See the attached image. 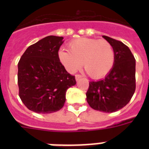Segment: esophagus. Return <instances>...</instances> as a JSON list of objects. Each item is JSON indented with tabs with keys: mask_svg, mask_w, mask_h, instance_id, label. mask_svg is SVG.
I'll use <instances>...</instances> for the list:
<instances>
[{
	"mask_svg": "<svg viewBox=\"0 0 149 149\" xmlns=\"http://www.w3.org/2000/svg\"><path fill=\"white\" fill-rule=\"evenodd\" d=\"M75 77H76V80H77V81H78V80H79V79H81L82 76H81V75L77 74L76 76H75Z\"/></svg>",
	"mask_w": 149,
	"mask_h": 149,
	"instance_id": "1",
	"label": "esophagus"
}]
</instances>
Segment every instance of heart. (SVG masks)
I'll use <instances>...</instances> for the list:
<instances>
[{
	"instance_id": "heart-1",
	"label": "heart",
	"mask_w": 149,
	"mask_h": 149,
	"mask_svg": "<svg viewBox=\"0 0 149 149\" xmlns=\"http://www.w3.org/2000/svg\"><path fill=\"white\" fill-rule=\"evenodd\" d=\"M69 52L60 49L58 58L70 72H75L82 63L89 76L100 79L111 72L115 61V52L111 43L96 38H79L71 41Z\"/></svg>"
}]
</instances>
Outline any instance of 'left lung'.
I'll return each instance as SVG.
<instances>
[{"mask_svg":"<svg viewBox=\"0 0 149 149\" xmlns=\"http://www.w3.org/2000/svg\"><path fill=\"white\" fill-rule=\"evenodd\" d=\"M103 38L113 46L115 61L104 79L90 82L86 100L96 111L112 113L126 106L135 91V58L123 42L106 36Z\"/></svg>","mask_w":149,"mask_h":149,"instance_id":"1","label":"left lung"}]
</instances>
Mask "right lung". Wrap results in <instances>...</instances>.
Instances as JSON below:
<instances>
[{"mask_svg": "<svg viewBox=\"0 0 149 149\" xmlns=\"http://www.w3.org/2000/svg\"><path fill=\"white\" fill-rule=\"evenodd\" d=\"M63 37L49 36L30 45L17 64L19 97L30 111L50 113L63 108L68 89L77 84L58 60Z\"/></svg>", "mask_w": 149, "mask_h": 149, "instance_id": "add662e5", "label": "right lung"}]
</instances>
